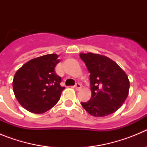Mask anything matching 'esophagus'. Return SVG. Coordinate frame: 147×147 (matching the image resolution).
Here are the masks:
<instances>
[{
	"instance_id": "1",
	"label": "esophagus",
	"mask_w": 147,
	"mask_h": 147,
	"mask_svg": "<svg viewBox=\"0 0 147 147\" xmlns=\"http://www.w3.org/2000/svg\"><path fill=\"white\" fill-rule=\"evenodd\" d=\"M74 88L76 90H81L82 88L81 84H80V83H76V85H74Z\"/></svg>"
}]
</instances>
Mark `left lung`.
<instances>
[{
	"label": "left lung",
	"mask_w": 147,
	"mask_h": 147,
	"mask_svg": "<svg viewBox=\"0 0 147 147\" xmlns=\"http://www.w3.org/2000/svg\"><path fill=\"white\" fill-rule=\"evenodd\" d=\"M80 56L90 73L92 93L88 102H81L82 106L96 117L113 113L128 96V76L116 62L105 56L93 53H82Z\"/></svg>",
	"instance_id": "obj_1"
}]
</instances>
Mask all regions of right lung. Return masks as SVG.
Listing matches in <instances>:
<instances>
[{
	"instance_id": "1",
	"label": "right lung",
	"mask_w": 147,
	"mask_h": 147,
	"mask_svg": "<svg viewBox=\"0 0 147 147\" xmlns=\"http://www.w3.org/2000/svg\"><path fill=\"white\" fill-rule=\"evenodd\" d=\"M59 55L46 54L28 61L15 73L13 91L18 102L26 110L41 114L57 103L65 87L54 71L60 62Z\"/></svg>"
}]
</instances>
